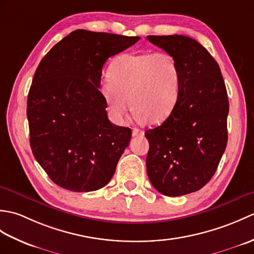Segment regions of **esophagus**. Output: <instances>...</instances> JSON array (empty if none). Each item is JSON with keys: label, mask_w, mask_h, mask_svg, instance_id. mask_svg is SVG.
Here are the masks:
<instances>
[{"label": "esophagus", "mask_w": 254, "mask_h": 254, "mask_svg": "<svg viewBox=\"0 0 254 254\" xmlns=\"http://www.w3.org/2000/svg\"><path fill=\"white\" fill-rule=\"evenodd\" d=\"M132 135H133L134 137H135V136H143V135H144V131L139 130V128H133Z\"/></svg>", "instance_id": "esophagus-1"}]
</instances>
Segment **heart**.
I'll return each mask as SVG.
<instances>
[{
	"instance_id": "b5f03b06",
	"label": "heart",
	"mask_w": 254,
	"mask_h": 254,
	"mask_svg": "<svg viewBox=\"0 0 254 254\" xmlns=\"http://www.w3.org/2000/svg\"><path fill=\"white\" fill-rule=\"evenodd\" d=\"M181 72L176 59L167 52L123 55L101 83V95L117 120L128 110V101L138 120H166L179 101Z\"/></svg>"
}]
</instances>
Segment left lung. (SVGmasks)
Here are the masks:
<instances>
[{"mask_svg": "<svg viewBox=\"0 0 254 254\" xmlns=\"http://www.w3.org/2000/svg\"><path fill=\"white\" fill-rule=\"evenodd\" d=\"M147 39L174 57L181 72L175 110L145 132L147 176L164 195H185L206 185L222 159L228 139L227 90L217 62L196 40L182 35Z\"/></svg>", "mask_w": 254, "mask_h": 254, "instance_id": "left-lung-1", "label": "left lung"}]
</instances>
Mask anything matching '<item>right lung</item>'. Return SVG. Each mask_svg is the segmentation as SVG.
<instances>
[{
    "label": "right lung",
    "mask_w": 254,
    "mask_h": 254,
    "mask_svg": "<svg viewBox=\"0 0 254 254\" xmlns=\"http://www.w3.org/2000/svg\"><path fill=\"white\" fill-rule=\"evenodd\" d=\"M138 40L77 29L38 65L27 99L30 147L59 187L90 192L111 180L132 131L108 119L99 90L102 66Z\"/></svg>",
    "instance_id": "obj_1"
}]
</instances>
